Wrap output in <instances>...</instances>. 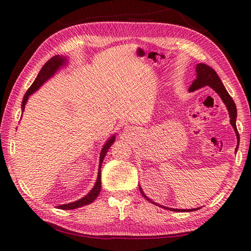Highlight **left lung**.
Here are the masks:
<instances>
[{"label": "left lung", "mask_w": 251, "mask_h": 251, "mask_svg": "<svg viewBox=\"0 0 251 251\" xmlns=\"http://www.w3.org/2000/svg\"><path fill=\"white\" fill-rule=\"evenodd\" d=\"M196 73H197L196 79H194V82L192 83L191 87H190V92H194V90L201 88L204 86H210L211 88L215 89V92L220 96L222 101L226 105L228 114H230V117H231L230 123H231V125L233 126L234 130H235V132H236V137H237V140H238V143H239V135H238V131H237V128H236L237 111H236L235 102H234L231 96L228 95V93L226 92V87L223 86L221 79L219 78V76H218V74L216 73L214 69H211L210 67H208L207 65H204V63H199V65H196ZM237 149H238V145L236 147V151H237ZM139 189H140L142 196H145V199L147 201L157 205L156 202H154L150 199H148V196H146V194L143 193L141 188H139ZM159 207H163V206L159 205ZM163 208H166V209H167V207H163ZM170 210H174V211H193V210H196V209H192V210L186 209V210H184V209H173V208H170Z\"/></svg>", "instance_id": "obj_1"}]
</instances>
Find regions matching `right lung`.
Segmentation results:
<instances>
[{"mask_svg":"<svg viewBox=\"0 0 251 251\" xmlns=\"http://www.w3.org/2000/svg\"><path fill=\"white\" fill-rule=\"evenodd\" d=\"M66 59L61 56H54L51 57L50 59L47 61L45 65L43 66V68H42V70L40 71V73L37 74V76L35 78V81L33 82V84L31 85V86L29 87V89L26 90V93L24 97V100H23V111L25 110V105L26 103V100H28L29 96L34 93L35 90H37L40 88V86L42 84H43L45 81H47L52 74H54L58 69H59L63 63H65ZM114 136H112L111 139L105 143V146H103L102 148V151H101V154H100V161H99V170H98V177H97V181H96L95 183V186L93 188V190L89 192V193L83 197V199L78 200L76 201H73V202H70V204H65V205H60L58 206V208L59 209H65V210H70V209H75V208H78V207H82L84 205H88L90 204V202H93L96 199H97V196L99 195L100 193V190H101V165H102V162H103V158L105 156L106 152H108V150L110 149V147L112 146V143H113L114 141Z\"/></svg>","mask_w":251,"mask_h":251,"instance_id":"add662e5","label":"right lung"}]
</instances>
